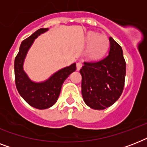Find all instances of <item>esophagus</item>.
<instances>
[{
  "mask_svg": "<svg viewBox=\"0 0 147 147\" xmlns=\"http://www.w3.org/2000/svg\"><path fill=\"white\" fill-rule=\"evenodd\" d=\"M82 63L81 62H77V64H76V68H77V70H80L81 68H82Z\"/></svg>",
  "mask_w": 147,
  "mask_h": 147,
  "instance_id": "esophagus-1",
  "label": "esophagus"
}]
</instances>
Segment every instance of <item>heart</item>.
Listing matches in <instances>:
<instances>
[{
  "mask_svg": "<svg viewBox=\"0 0 147 147\" xmlns=\"http://www.w3.org/2000/svg\"><path fill=\"white\" fill-rule=\"evenodd\" d=\"M88 44L87 55L90 59H96L105 54L108 49L109 40L105 34L89 32L86 36Z\"/></svg>",
  "mask_w": 147,
  "mask_h": 147,
  "instance_id": "b5f03b06",
  "label": "heart"
}]
</instances>
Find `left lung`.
<instances>
[{
    "mask_svg": "<svg viewBox=\"0 0 147 147\" xmlns=\"http://www.w3.org/2000/svg\"><path fill=\"white\" fill-rule=\"evenodd\" d=\"M109 54L96 62H84L80 69L82 94L92 109L104 110L115 103L122 94L126 62L121 46L109 38Z\"/></svg>",
    "mask_w": 147,
    "mask_h": 147,
    "instance_id": "1",
    "label": "left lung"
}]
</instances>
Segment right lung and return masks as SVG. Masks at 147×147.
<instances>
[{
    "mask_svg": "<svg viewBox=\"0 0 147 147\" xmlns=\"http://www.w3.org/2000/svg\"><path fill=\"white\" fill-rule=\"evenodd\" d=\"M48 30V28L40 29L24 40L20 44L19 53L14 61L15 83L17 91L26 102L37 109H47L55 105L59 96L63 82L76 69V64L73 63L59 69L48 79L40 82L31 80L24 71V60L29 49L35 39Z\"/></svg>",
    "mask_w": 147,
    "mask_h": 147,
    "instance_id": "1",
    "label": "right lung"
}]
</instances>
